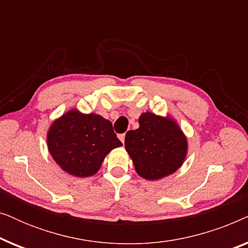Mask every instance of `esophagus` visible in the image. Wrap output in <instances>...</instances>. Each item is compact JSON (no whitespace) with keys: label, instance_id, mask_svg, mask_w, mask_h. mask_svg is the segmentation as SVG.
<instances>
[{"label":"esophagus","instance_id":"esophagus-1","mask_svg":"<svg viewBox=\"0 0 248 248\" xmlns=\"http://www.w3.org/2000/svg\"><path fill=\"white\" fill-rule=\"evenodd\" d=\"M118 139H120L122 143H124V140H125V134H118Z\"/></svg>","mask_w":248,"mask_h":248}]
</instances>
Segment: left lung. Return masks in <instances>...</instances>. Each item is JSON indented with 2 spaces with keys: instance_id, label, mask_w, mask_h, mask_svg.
I'll use <instances>...</instances> for the list:
<instances>
[{
  "instance_id": "left-lung-1",
  "label": "left lung",
  "mask_w": 248,
  "mask_h": 248,
  "mask_svg": "<svg viewBox=\"0 0 248 248\" xmlns=\"http://www.w3.org/2000/svg\"><path fill=\"white\" fill-rule=\"evenodd\" d=\"M140 126L125 135V149L135 171L148 181H158L177 170L187 155V139L177 122L150 111L139 117Z\"/></svg>"
}]
</instances>
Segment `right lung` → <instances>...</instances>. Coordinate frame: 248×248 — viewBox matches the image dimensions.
I'll list each match as a JSON object with an SVG mask.
<instances>
[{
  "instance_id": "right-lung-1",
  "label": "right lung",
  "mask_w": 248,
  "mask_h": 248,
  "mask_svg": "<svg viewBox=\"0 0 248 248\" xmlns=\"http://www.w3.org/2000/svg\"><path fill=\"white\" fill-rule=\"evenodd\" d=\"M121 145L110 121L77 108L56 118L47 132V147L54 161L76 177L96 174L105 157Z\"/></svg>"
}]
</instances>
